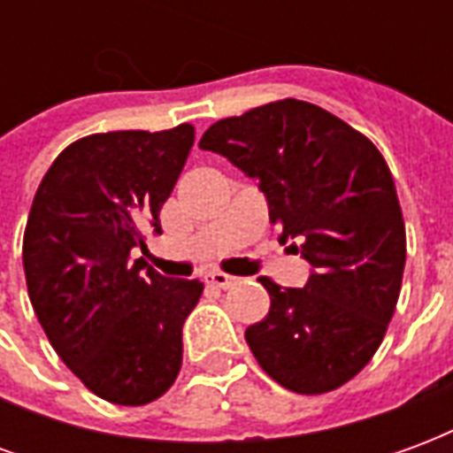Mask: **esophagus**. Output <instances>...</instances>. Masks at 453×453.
Instances as JSON below:
<instances>
[{
    "instance_id": "esophagus-1",
    "label": "esophagus",
    "mask_w": 453,
    "mask_h": 453,
    "mask_svg": "<svg viewBox=\"0 0 453 453\" xmlns=\"http://www.w3.org/2000/svg\"><path fill=\"white\" fill-rule=\"evenodd\" d=\"M206 284L218 286V288H230V286L237 284V279L230 274H223V272H208Z\"/></svg>"
}]
</instances>
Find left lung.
<instances>
[{
	"mask_svg": "<svg viewBox=\"0 0 453 453\" xmlns=\"http://www.w3.org/2000/svg\"><path fill=\"white\" fill-rule=\"evenodd\" d=\"M257 179L269 220L298 237L305 288L262 276L272 308L245 340L284 388H340L376 354L395 313L405 223L386 159L364 133L298 99L216 120L198 142Z\"/></svg>",
	"mask_w": 453,
	"mask_h": 453,
	"instance_id": "1",
	"label": "left lung"
}]
</instances>
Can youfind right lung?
<instances>
[{"mask_svg":"<svg viewBox=\"0 0 453 453\" xmlns=\"http://www.w3.org/2000/svg\"><path fill=\"white\" fill-rule=\"evenodd\" d=\"M194 126L113 130L74 140L35 191L24 233L28 298L58 357L94 395L145 405L181 369V327L198 279H167L133 247L177 184Z\"/></svg>","mask_w":453,"mask_h":453,"instance_id":"obj_1","label":"right lung"}]
</instances>
